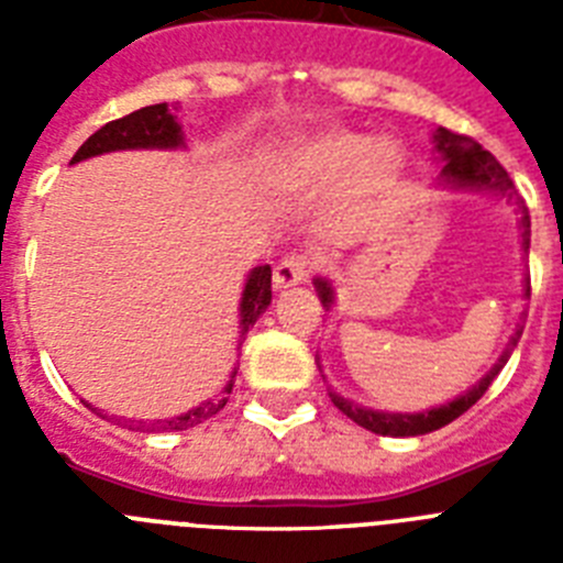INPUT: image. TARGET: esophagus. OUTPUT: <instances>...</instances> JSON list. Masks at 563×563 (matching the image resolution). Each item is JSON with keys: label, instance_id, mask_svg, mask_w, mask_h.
I'll return each mask as SVG.
<instances>
[{"label": "esophagus", "instance_id": "esophagus-1", "mask_svg": "<svg viewBox=\"0 0 563 563\" xmlns=\"http://www.w3.org/2000/svg\"><path fill=\"white\" fill-rule=\"evenodd\" d=\"M312 271V258L305 256V253H292V256H285L273 267V287L276 290H287V287L305 285L310 278Z\"/></svg>", "mask_w": 563, "mask_h": 563}]
</instances>
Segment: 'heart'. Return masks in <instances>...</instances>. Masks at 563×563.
<instances>
[{"label": "heart", "mask_w": 563, "mask_h": 563, "mask_svg": "<svg viewBox=\"0 0 563 563\" xmlns=\"http://www.w3.org/2000/svg\"><path fill=\"white\" fill-rule=\"evenodd\" d=\"M406 154L391 137H366L355 132H321L296 143L282 161V180L292 188H330L352 172L357 188H380L402 172Z\"/></svg>", "instance_id": "obj_1"}]
</instances>
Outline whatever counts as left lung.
<instances>
[{
    "label": "left lung",
    "mask_w": 563,
    "mask_h": 563,
    "mask_svg": "<svg viewBox=\"0 0 563 563\" xmlns=\"http://www.w3.org/2000/svg\"><path fill=\"white\" fill-rule=\"evenodd\" d=\"M434 152L445 161V166H442L440 172V180L445 183V186L465 188V191H490L496 194V197H505L507 202L516 200V208H519L521 213V220H519L521 251L527 253V247H530V213H527L525 202L516 197L514 180L507 177V172L501 168V163L496 161L494 154L485 152L474 137H465V134H456L451 132V129H442V126L434 132ZM525 285H527L525 296H530V282H525ZM316 292L318 298H321V307H324V310H332V305H335V290H332V285L327 282V278L321 276L316 278ZM519 338H521V327L516 330V335L510 338V343H507V350L501 352L499 361L494 363V369L487 372V375L476 383L474 389H467L465 395L445 402V406H440V409L417 411V415H395V411H377V409H366V406H357V402L346 400V397L335 395V391H330V397L343 415L350 417L352 422H357V426H363L366 431H372V434H383V437L429 434V431L442 429V426L454 422L460 415H465V411L471 409L482 395H485L487 386L494 383V377L499 375L501 366H505L507 357H510V352H514V346L519 343Z\"/></svg>",
    "instance_id": "8db88e82"
}]
</instances>
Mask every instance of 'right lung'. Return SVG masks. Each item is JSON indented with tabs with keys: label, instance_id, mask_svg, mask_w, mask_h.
<instances>
[{
	"label": "right lung",
	"instance_id": "1",
	"mask_svg": "<svg viewBox=\"0 0 563 563\" xmlns=\"http://www.w3.org/2000/svg\"><path fill=\"white\" fill-rule=\"evenodd\" d=\"M183 146V126L177 123V114H172V109L166 103H154V107H143L137 112L126 114V118H118V121H109L107 126L98 129L96 134H89L84 146L73 154V163H81L87 157H96V154L107 152H121V148H180ZM271 265L253 267L251 276L245 282V290H242V305H239V341L247 335L253 324L258 321V316L267 310L271 305ZM233 377L236 369L231 372V380L225 383L220 397L206 400L202 406L191 409L188 415L168 417V420L148 422L146 431H183L191 429L197 422L208 420L217 411L225 409L228 395L233 389ZM89 406V402H87ZM92 409V406H89Z\"/></svg>",
	"mask_w": 563,
	"mask_h": 563
}]
</instances>
